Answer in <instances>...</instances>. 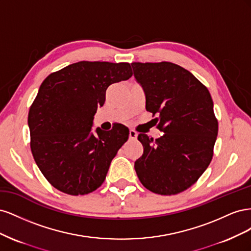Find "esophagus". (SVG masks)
I'll list each match as a JSON object with an SVG mask.
<instances>
[{
    "mask_svg": "<svg viewBox=\"0 0 251 251\" xmlns=\"http://www.w3.org/2000/svg\"><path fill=\"white\" fill-rule=\"evenodd\" d=\"M137 133H136L134 130H130V133H128V138L131 140H136L137 139Z\"/></svg>",
    "mask_w": 251,
    "mask_h": 251,
    "instance_id": "34e87169",
    "label": "esophagus"
}]
</instances>
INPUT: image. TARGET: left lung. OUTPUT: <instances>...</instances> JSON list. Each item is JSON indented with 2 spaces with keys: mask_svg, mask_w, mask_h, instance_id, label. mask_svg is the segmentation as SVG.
Wrapping results in <instances>:
<instances>
[{
  "mask_svg": "<svg viewBox=\"0 0 251 251\" xmlns=\"http://www.w3.org/2000/svg\"><path fill=\"white\" fill-rule=\"evenodd\" d=\"M134 77L146 95V109L158 114L164 134H139L143 154L135 161L144 187L159 195L185 191L200 178L212 158L218 121L210 93L194 75L176 64L132 63Z\"/></svg>",
  "mask_w": 251,
  "mask_h": 251,
  "instance_id": "8db88e82",
  "label": "left lung"
}]
</instances>
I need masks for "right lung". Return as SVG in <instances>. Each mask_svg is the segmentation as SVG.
<instances>
[{
	"instance_id": "right-lung-1",
	"label": "right lung",
	"mask_w": 251,
	"mask_h": 251,
	"mask_svg": "<svg viewBox=\"0 0 251 251\" xmlns=\"http://www.w3.org/2000/svg\"><path fill=\"white\" fill-rule=\"evenodd\" d=\"M132 74L128 63L78 62L42 82L28 114L30 147L40 171L58 191L86 195L103 183L128 130L118 124L93 132L94 115L112 83Z\"/></svg>"
}]
</instances>
